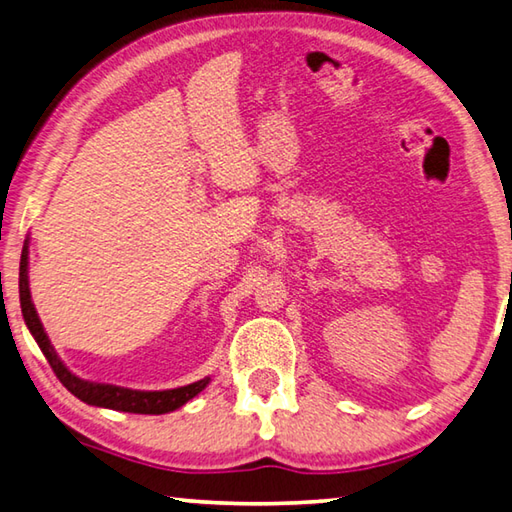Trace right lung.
Returning <instances> with one entry per match:
<instances>
[{
	"label": "right lung",
	"mask_w": 512,
	"mask_h": 512,
	"mask_svg": "<svg viewBox=\"0 0 512 512\" xmlns=\"http://www.w3.org/2000/svg\"><path fill=\"white\" fill-rule=\"evenodd\" d=\"M19 304H22V315H24V322L30 330V335L35 337V342L39 344V348H42V353L48 359L50 368H53V373L57 375L59 382H62L77 399H82L84 404L122 410V413L164 415V413H170V410H177L179 406L190 402V399H193L197 393H202V390L210 382V377H204L195 384L173 388V390H130V388L113 386V384L86 382V379H79L77 375L70 373L62 359L57 357L42 322H39L37 310H35L33 302H30L28 239H26L24 250H22V262H19Z\"/></svg>",
	"instance_id": "add662e5"
}]
</instances>
